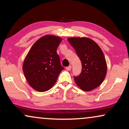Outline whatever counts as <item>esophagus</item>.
I'll use <instances>...</instances> for the list:
<instances>
[{
	"instance_id": "obj_1",
	"label": "esophagus",
	"mask_w": 129,
	"mask_h": 129,
	"mask_svg": "<svg viewBox=\"0 0 129 129\" xmlns=\"http://www.w3.org/2000/svg\"><path fill=\"white\" fill-rule=\"evenodd\" d=\"M71 69H72V66H71V65L68 66V67H66V69L67 70V71H71Z\"/></svg>"
}]
</instances>
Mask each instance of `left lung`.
<instances>
[{
  "label": "left lung",
  "instance_id": "1",
  "mask_svg": "<svg viewBox=\"0 0 129 129\" xmlns=\"http://www.w3.org/2000/svg\"><path fill=\"white\" fill-rule=\"evenodd\" d=\"M82 61V72L74 76L76 83L81 89L90 91L103 83L107 74V63L99 46L88 38L68 39Z\"/></svg>",
  "mask_w": 129,
  "mask_h": 129
}]
</instances>
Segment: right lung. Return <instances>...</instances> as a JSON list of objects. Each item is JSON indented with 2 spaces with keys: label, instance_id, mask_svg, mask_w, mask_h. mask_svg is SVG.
<instances>
[{
  "label": "right lung",
  "instance_id": "add662e5",
  "mask_svg": "<svg viewBox=\"0 0 129 129\" xmlns=\"http://www.w3.org/2000/svg\"><path fill=\"white\" fill-rule=\"evenodd\" d=\"M61 41V38L54 36H43L33 44L25 58V76L30 86L36 91L44 92L50 89L64 69L57 53Z\"/></svg>",
  "mask_w": 129,
  "mask_h": 129
}]
</instances>
